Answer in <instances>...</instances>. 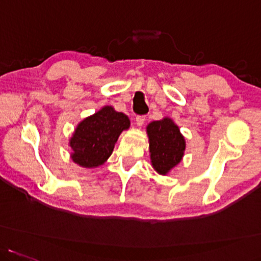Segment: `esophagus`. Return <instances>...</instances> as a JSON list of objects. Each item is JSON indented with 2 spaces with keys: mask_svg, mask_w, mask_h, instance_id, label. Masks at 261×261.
<instances>
[{
  "mask_svg": "<svg viewBox=\"0 0 261 261\" xmlns=\"http://www.w3.org/2000/svg\"><path fill=\"white\" fill-rule=\"evenodd\" d=\"M146 120V116H137L136 117V123H137L138 126H142Z\"/></svg>",
  "mask_w": 261,
  "mask_h": 261,
  "instance_id": "obj_1",
  "label": "esophagus"
}]
</instances>
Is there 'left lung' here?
Returning a JSON list of instances; mask_svg holds the SVG:
<instances>
[{"mask_svg":"<svg viewBox=\"0 0 261 261\" xmlns=\"http://www.w3.org/2000/svg\"><path fill=\"white\" fill-rule=\"evenodd\" d=\"M146 129L153 169L161 174H166L181 161L185 139L170 118L150 123Z\"/></svg>","mask_w":261,"mask_h":261,"instance_id":"left-lung-1","label":"left lung"}]
</instances>
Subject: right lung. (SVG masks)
<instances>
[{"label": "right lung", "instance_id": "right-lung-1", "mask_svg": "<svg viewBox=\"0 0 261 261\" xmlns=\"http://www.w3.org/2000/svg\"><path fill=\"white\" fill-rule=\"evenodd\" d=\"M129 126L127 116L111 107H104L77 126L70 141L72 161L83 168L102 165L114 151L120 132Z\"/></svg>", "mask_w": 261, "mask_h": 261}]
</instances>
